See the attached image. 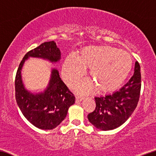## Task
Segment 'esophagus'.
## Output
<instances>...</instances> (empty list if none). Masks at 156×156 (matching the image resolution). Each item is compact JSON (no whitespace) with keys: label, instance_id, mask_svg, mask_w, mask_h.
<instances>
[{"label":"esophagus","instance_id":"34e87169","mask_svg":"<svg viewBox=\"0 0 156 156\" xmlns=\"http://www.w3.org/2000/svg\"><path fill=\"white\" fill-rule=\"evenodd\" d=\"M83 99H84V97H83L79 96V95H76V100L77 102L81 101L82 100H83Z\"/></svg>","mask_w":156,"mask_h":156}]
</instances>
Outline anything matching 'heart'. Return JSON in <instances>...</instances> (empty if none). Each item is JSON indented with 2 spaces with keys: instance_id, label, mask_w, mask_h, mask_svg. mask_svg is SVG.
I'll return each mask as SVG.
<instances>
[{
  "instance_id": "b5f03b06",
  "label": "heart",
  "mask_w": 156,
  "mask_h": 156,
  "mask_svg": "<svg viewBox=\"0 0 156 156\" xmlns=\"http://www.w3.org/2000/svg\"><path fill=\"white\" fill-rule=\"evenodd\" d=\"M132 66L131 55L125 50L108 45L87 46L80 50L77 57L65 59L62 73L67 84L73 86L89 69L90 80H83L76 86L79 93L90 92L97 88L100 92L114 91L128 76Z\"/></svg>"
}]
</instances>
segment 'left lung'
I'll return each instance as SVG.
<instances>
[{"mask_svg": "<svg viewBox=\"0 0 156 156\" xmlns=\"http://www.w3.org/2000/svg\"><path fill=\"white\" fill-rule=\"evenodd\" d=\"M141 85L140 65L136 62L133 76L118 91L104 97H94L96 108L87 115L90 122L104 131L122 125L137 106Z\"/></svg>", "mask_w": 156, "mask_h": 156, "instance_id": "1", "label": "left lung"}]
</instances>
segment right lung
Returning <instances> with one entry per match:
<instances>
[{"label":"right lung","instance_id":"right-lung-1","mask_svg":"<svg viewBox=\"0 0 156 156\" xmlns=\"http://www.w3.org/2000/svg\"><path fill=\"white\" fill-rule=\"evenodd\" d=\"M29 57L41 58L57 63L61 59V52L55 41L42 43L25 55L15 77V98L22 114L35 127L52 129L66 118L69 108L75 103V97L55 68L52 69L50 81L43 92L34 94L27 90L22 81V69Z\"/></svg>","mask_w":156,"mask_h":156}]
</instances>
